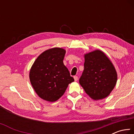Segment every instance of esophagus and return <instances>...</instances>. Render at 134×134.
<instances>
[{"label": "esophagus", "instance_id": "esophagus-1", "mask_svg": "<svg viewBox=\"0 0 134 134\" xmlns=\"http://www.w3.org/2000/svg\"><path fill=\"white\" fill-rule=\"evenodd\" d=\"M74 80H75V81H77L78 80V77L77 76H74Z\"/></svg>", "mask_w": 134, "mask_h": 134}]
</instances>
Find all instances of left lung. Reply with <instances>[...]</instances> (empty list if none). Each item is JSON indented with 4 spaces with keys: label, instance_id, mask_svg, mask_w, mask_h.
<instances>
[{
    "label": "left lung",
    "instance_id": "8db88e82",
    "mask_svg": "<svg viewBox=\"0 0 134 134\" xmlns=\"http://www.w3.org/2000/svg\"><path fill=\"white\" fill-rule=\"evenodd\" d=\"M117 81V73L112 62L99 49L85 54L84 70L79 83L94 100L108 96Z\"/></svg>",
    "mask_w": 134,
    "mask_h": 134
}]
</instances>
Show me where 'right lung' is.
Here are the masks:
<instances>
[{
    "label": "right lung",
    "mask_w": 134,
    "mask_h": 134,
    "mask_svg": "<svg viewBox=\"0 0 134 134\" xmlns=\"http://www.w3.org/2000/svg\"><path fill=\"white\" fill-rule=\"evenodd\" d=\"M65 50L51 48L36 59L29 72V79L35 92L48 102L57 100L64 94L68 86L74 81L63 63Z\"/></svg>",
    "instance_id": "obj_1"
}]
</instances>
